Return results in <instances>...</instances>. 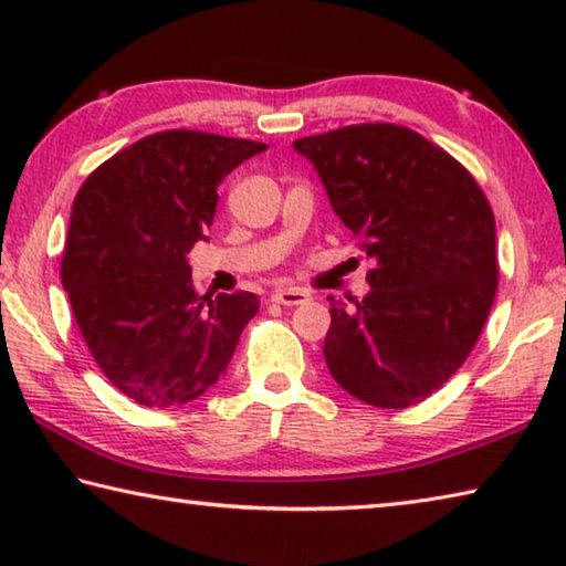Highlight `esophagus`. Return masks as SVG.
I'll list each match as a JSON object with an SVG mask.
<instances>
[{"label":"esophagus","instance_id":"obj_1","mask_svg":"<svg viewBox=\"0 0 566 566\" xmlns=\"http://www.w3.org/2000/svg\"><path fill=\"white\" fill-rule=\"evenodd\" d=\"M274 302H280L284 306H296V304H306L310 302V292L300 290V286H282L272 294Z\"/></svg>","mask_w":566,"mask_h":566}]
</instances>
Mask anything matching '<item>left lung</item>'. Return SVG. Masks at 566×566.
Here are the masks:
<instances>
[{"mask_svg":"<svg viewBox=\"0 0 566 566\" xmlns=\"http://www.w3.org/2000/svg\"><path fill=\"white\" fill-rule=\"evenodd\" d=\"M375 270L352 306L327 296L324 359L381 409L424 401L462 367L496 294L494 214L474 177L399 124H352L294 142Z\"/></svg>","mask_w":566,"mask_h":566,"instance_id":"obj_1","label":"left lung"}]
</instances>
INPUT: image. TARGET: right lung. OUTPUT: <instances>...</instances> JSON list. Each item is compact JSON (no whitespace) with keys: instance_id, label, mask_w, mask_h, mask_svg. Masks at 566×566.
<instances>
[{"instance_id":"1","label":"right lung","mask_w":566,"mask_h":566,"mask_svg":"<svg viewBox=\"0 0 566 566\" xmlns=\"http://www.w3.org/2000/svg\"><path fill=\"white\" fill-rule=\"evenodd\" d=\"M264 149L209 132H157L76 191L62 284L94 361L142 407L202 397L260 310L252 292L199 296L187 254L207 239L222 179Z\"/></svg>"}]
</instances>
